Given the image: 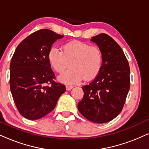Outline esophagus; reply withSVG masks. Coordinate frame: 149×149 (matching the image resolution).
<instances>
[{"label":"esophagus","mask_w":149,"mask_h":149,"mask_svg":"<svg viewBox=\"0 0 149 149\" xmlns=\"http://www.w3.org/2000/svg\"><path fill=\"white\" fill-rule=\"evenodd\" d=\"M66 88H67V90H71L73 88V86H72V85H67V86H66Z\"/></svg>","instance_id":"34e87169"}]
</instances>
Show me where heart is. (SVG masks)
<instances>
[{
    "instance_id": "obj_1",
    "label": "heart",
    "mask_w": 149,
    "mask_h": 149,
    "mask_svg": "<svg viewBox=\"0 0 149 149\" xmlns=\"http://www.w3.org/2000/svg\"><path fill=\"white\" fill-rule=\"evenodd\" d=\"M63 51L56 47L50 49L48 60L56 72L62 74L71 62L70 70L60 79L67 84H76L82 79L91 80L98 76L103 65V55L97 47L80 41H71L62 47Z\"/></svg>"
}]
</instances>
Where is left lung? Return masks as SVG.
<instances>
[{
    "mask_svg": "<svg viewBox=\"0 0 149 149\" xmlns=\"http://www.w3.org/2000/svg\"><path fill=\"white\" fill-rule=\"evenodd\" d=\"M103 55L100 72L89 84L82 86L84 96L78 111L86 119L105 123L120 113L130 88V68L120 45L106 33L92 37Z\"/></svg>",
    "mask_w": 149,
    "mask_h": 149,
    "instance_id": "left-lung-1",
    "label": "left lung"
}]
</instances>
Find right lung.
<instances>
[{
    "label": "right lung",
    "instance_id": "1",
    "mask_svg": "<svg viewBox=\"0 0 149 149\" xmlns=\"http://www.w3.org/2000/svg\"><path fill=\"white\" fill-rule=\"evenodd\" d=\"M64 36L40 29L24 39L15 50L10 63V90L18 111L24 118L38 120L55 108L66 91L56 82L48 60L53 44Z\"/></svg>",
    "mask_w": 149,
    "mask_h": 149
}]
</instances>
